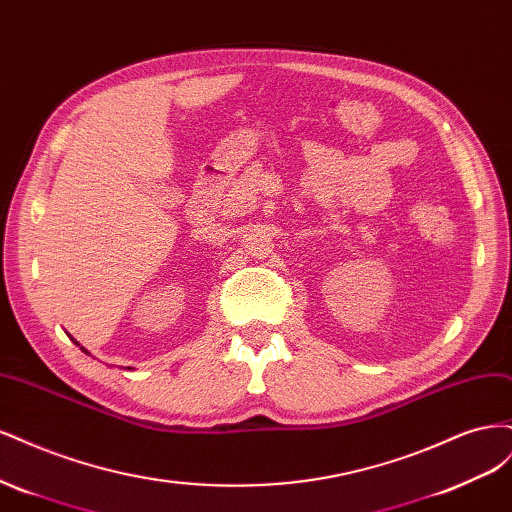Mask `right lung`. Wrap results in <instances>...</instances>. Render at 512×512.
Segmentation results:
<instances>
[{"label": "right lung", "mask_w": 512, "mask_h": 512, "mask_svg": "<svg viewBox=\"0 0 512 512\" xmlns=\"http://www.w3.org/2000/svg\"><path fill=\"white\" fill-rule=\"evenodd\" d=\"M68 337H70V339H72V342H74V344H76V346H81V344H79V342H76V339H74V337H72V335H68ZM81 350H83V352H87V350H85V348H83V346H81ZM87 354H89V352H87ZM126 369H132V367H126Z\"/></svg>", "instance_id": "add662e5"}]
</instances>
